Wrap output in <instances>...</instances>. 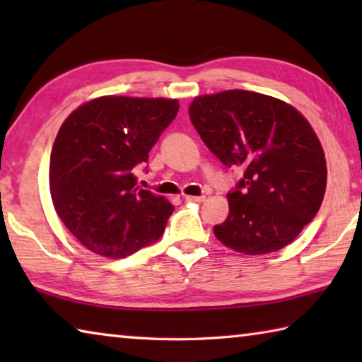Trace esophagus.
<instances>
[{
    "label": "esophagus",
    "instance_id": "esophagus-1",
    "mask_svg": "<svg viewBox=\"0 0 362 362\" xmlns=\"http://www.w3.org/2000/svg\"><path fill=\"white\" fill-rule=\"evenodd\" d=\"M204 199L206 196H192V194L185 196V201H189V203H203Z\"/></svg>",
    "mask_w": 362,
    "mask_h": 362
}]
</instances>
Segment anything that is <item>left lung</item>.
<instances>
[{
	"instance_id": "left-lung-1",
	"label": "left lung",
	"mask_w": 362,
	"mask_h": 362,
	"mask_svg": "<svg viewBox=\"0 0 362 362\" xmlns=\"http://www.w3.org/2000/svg\"><path fill=\"white\" fill-rule=\"evenodd\" d=\"M194 129L226 168H243L230 212L214 226L226 247L249 255L283 249L317 214L326 192L322 146L296 108L250 90L196 97Z\"/></svg>"
}]
</instances>
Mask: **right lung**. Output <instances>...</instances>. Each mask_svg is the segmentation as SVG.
Returning a JSON list of instances; mask_svg holds the SVG:
<instances>
[{"instance_id":"add662e5","label":"right lung","mask_w":362,"mask_h":362,"mask_svg":"<svg viewBox=\"0 0 362 362\" xmlns=\"http://www.w3.org/2000/svg\"><path fill=\"white\" fill-rule=\"evenodd\" d=\"M173 99L100 97L76 108L60 127L49 161L56 212L93 252L122 259L156 243L174 206L137 187L132 169L174 121Z\"/></svg>"}]
</instances>
